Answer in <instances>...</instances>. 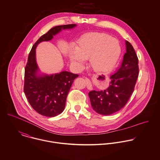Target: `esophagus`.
I'll list each match as a JSON object with an SVG mask.
<instances>
[{
	"label": "esophagus",
	"instance_id": "obj_1",
	"mask_svg": "<svg viewBox=\"0 0 160 160\" xmlns=\"http://www.w3.org/2000/svg\"><path fill=\"white\" fill-rule=\"evenodd\" d=\"M86 85H87V88L89 90H91L92 89V84L90 81V80L88 78H86Z\"/></svg>",
	"mask_w": 160,
	"mask_h": 160
}]
</instances>
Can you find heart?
Returning <instances> with one entry per match:
<instances>
[{
  "instance_id": "1",
  "label": "heart",
  "mask_w": 160,
  "mask_h": 160,
  "mask_svg": "<svg viewBox=\"0 0 160 160\" xmlns=\"http://www.w3.org/2000/svg\"><path fill=\"white\" fill-rule=\"evenodd\" d=\"M121 54L118 41L104 33H89L81 36L69 54V59L78 69L89 59L90 67L96 72L111 70Z\"/></svg>"
}]
</instances>
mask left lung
Wrapping results in <instances>:
<instances>
[{
	"instance_id": "1",
	"label": "left lung",
	"mask_w": 160,
	"mask_h": 160,
	"mask_svg": "<svg viewBox=\"0 0 160 160\" xmlns=\"http://www.w3.org/2000/svg\"><path fill=\"white\" fill-rule=\"evenodd\" d=\"M126 53L120 67L110 76L109 87L104 91H92L89 97L97 113L108 115L122 108L130 99L138 76V59L132 45L125 42Z\"/></svg>"
}]
</instances>
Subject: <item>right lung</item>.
<instances>
[{
    "mask_svg": "<svg viewBox=\"0 0 160 160\" xmlns=\"http://www.w3.org/2000/svg\"><path fill=\"white\" fill-rule=\"evenodd\" d=\"M76 24L56 26L42 35L33 45L25 68L23 91L28 102L38 113L55 117L64 109L67 96L74 80L79 76L68 71L52 75L40 74L36 61V48L42 42H48L62 30L71 29Z\"/></svg>",
    "mask_w": 160,
    "mask_h": 160,
    "instance_id": "add662e5",
    "label": "right lung"
}]
</instances>
